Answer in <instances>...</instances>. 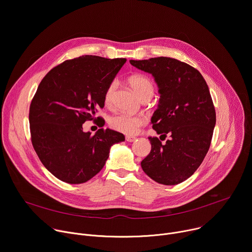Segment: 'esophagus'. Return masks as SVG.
I'll return each mask as SVG.
<instances>
[{
  "label": "esophagus",
  "mask_w": 252,
  "mask_h": 252,
  "mask_svg": "<svg viewBox=\"0 0 252 252\" xmlns=\"http://www.w3.org/2000/svg\"><path fill=\"white\" fill-rule=\"evenodd\" d=\"M126 140L128 141V142H132V141L135 140V137H133V136H126Z\"/></svg>",
  "instance_id": "obj_1"
}]
</instances>
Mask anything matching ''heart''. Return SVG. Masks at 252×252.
I'll list each match as a JSON object with an SVG mask.
<instances>
[{"label":"heart","mask_w":252,"mask_h":252,"mask_svg":"<svg viewBox=\"0 0 252 252\" xmlns=\"http://www.w3.org/2000/svg\"><path fill=\"white\" fill-rule=\"evenodd\" d=\"M129 85L134 90L136 94L143 100L151 98L154 94L153 82L146 76L135 75L129 79ZM118 84L116 81L112 82L106 88L104 93V102L106 105H112L114 102ZM146 124V119L140 116H132L129 114L122 113L113 117L110 121L111 126L125 134H135L139 127Z\"/></svg>","instance_id":"1"}]
</instances>
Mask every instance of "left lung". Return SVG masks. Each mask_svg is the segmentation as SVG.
Returning <instances> with one entry per match:
<instances>
[{
    "label": "left lung",
    "mask_w": 252,
    "mask_h": 252,
    "mask_svg": "<svg viewBox=\"0 0 252 252\" xmlns=\"http://www.w3.org/2000/svg\"><path fill=\"white\" fill-rule=\"evenodd\" d=\"M129 63L155 78L160 97L152 125L160 136L170 135L164 145L149 137L152 151L141 168L160 185L181 184L198 168L210 147L217 117L207 84L197 69L175 59Z\"/></svg>",
    "instance_id": "8db88e82"
}]
</instances>
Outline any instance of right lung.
<instances>
[{"mask_svg":"<svg viewBox=\"0 0 252 252\" xmlns=\"http://www.w3.org/2000/svg\"><path fill=\"white\" fill-rule=\"evenodd\" d=\"M126 59L82 56L52 68L30 106L32 147L45 167L60 181L84 184L104 166L115 143L125 135L99 128L83 130L104 106V93ZM99 120V118H97Z\"/></svg>","mask_w":252,"mask_h":252,"instance_id":"right-lung-1","label":"right lung"}]
</instances>
